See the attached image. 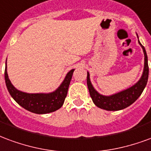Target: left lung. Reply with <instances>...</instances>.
I'll return each mask as SVG.
<instances>
[{
  "instance_id": "1",
  "label": "left lung",
  "mask_w": 151,
  "mask_h": 151,
  "mask_svg": "<svg viewBox=\"0 0 151 151\" xmlns=\"http://www.w3.org/2000/svg\"><path fill=\"white\" fill-rule=\"evenodd\" d=\"M138 42L143 50L144 56H145L143 73H142V76L140 78V80L130 88L118 92V93L113 94V95H101L99 92H96L92 86V83L90 81L89 73L88 72L87 84H88V88L89 93H90L93 103L97 107L108 111L121 110V109H125L129 106L130 104H133L142 93L146 83H147V80H148L149 67H148V59H147V55H146L145 47L141 44L139 41H138Z\"/></svg>"
}]
</instances>
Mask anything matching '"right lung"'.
<instances>
[{"instance_id":"1","label":"right lung","mask_w":151,"mask_h":151,"mask_svg":"<svg viewBox=\"0 0 151 151\" xmlns=\"http://www.w3.org/2000/svg\"><path fill=\"white\" fill-rule=\"evenodd\" d=\"M74 71L75 69H72L68 72L63 83L55 92L50 93H26L14 88L8 76L6 66L5 70V84L11 96L19 105L32 113L45 114L55 112L62 107Z\"/></svg>"}]
</instances>
